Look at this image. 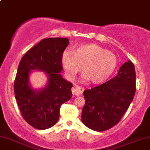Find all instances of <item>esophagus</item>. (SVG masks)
<instances>
[{"label":"esophagus","mask_w":150,"mask_h":150,"mask_svg":"<svg viewBox=\"0 0 150 150\" xmlns=\"http://www.w3.org/2000/svg\"><path fill=\"white\" fill-rule=\"evenodd\" d=\"M84 91V88L82 87H80L79 86H75L72 88V93L74 95H82L83 92Z\"/></svg>","instance_id":"obj_1"}]
</instances>
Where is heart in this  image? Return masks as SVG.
<instances>
[{
	"label": "heart",
	"mask_w": 150,
	"mask_h": 150,
	"mask_svg": "<svg viewBox=\"0 0 150 150\" xmlns=\"http://www.w3.org/2000/svg\"><path fill=\"white\" fill-rule=\"evenodd\" d=\"M62 64L70 80L75 79L82 67L83 79L92 84H101L114 73L117 66V58L98 44H85L74 48L71 53L64 52Z\"/></svg>",
	"instance_id": "b5f03b06"
}]
</instances>
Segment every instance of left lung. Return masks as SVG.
<instances>
[{
  "label": "left lung",
  "mask_w": 150,
  "mask_h": 150,
  "mask_svg": "<svg viewBox=\"0 0 150 150\" xmlns=\"http://www.w3.org/2000/svg\"><path fill=\"white\" fill-rule=\"evenodd\" d=\"M136 71L132 61L125 62L117 75L91 89L84 90L81 121L96 132H103L119 122L134 99Z\"/></svg>",
  "instance_id": "8db88e82"
}]
</instances>
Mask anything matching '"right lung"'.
Masks as SVG:
<instances>
[{
  "instance_id": "add662e5",
  "label": "right lung",
  "mask_w": 150,
  "mask_h": 150,
  "mask_svg": "<svg viewBox=\"0 0 150 150\" xmlns=\"http://www.w3.org/2000/svg\"><path fill=\"white\" fill-rule=\"evenodd\" d=\"M69 43L67 38L43 39L25 53L18 64L14 83L15 99L22 117L37 129L44 130L55 125L61 105L72 97L73 85L60 74L62 53ZM31 70H40L48 75L45 88L35 91L31 88Z\"/></svg>"
}]
</instances>
